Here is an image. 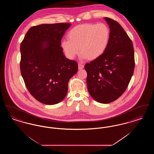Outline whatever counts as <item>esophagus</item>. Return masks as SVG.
<instances>
[{
	"instance_id": "obj_1",
	"label": "esophagus",
	"mask_w": 154,
	"mask_h": 154,
	"mask_svg": "<svg viewBox=\"0 0 154 154\" xmlns=\"http://www.w3.org/2000/svg\"><path fill=\"white\" fill-rule=\"evenodd\" d=\"M78 66H79V69H80V70L84 68V66L82 64H81V63H79V65H78Z\"/></svg>"
}]
</instances>
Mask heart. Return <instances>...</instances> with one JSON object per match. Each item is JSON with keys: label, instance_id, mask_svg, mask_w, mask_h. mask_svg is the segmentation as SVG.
<instances>
[{"label": "heart", "instance_id": "1", "mask_svg": "<svg viewBox=\"0 0 154 154\" xmlns=\"http://www.w3.org/2000/svg\"><path fill=\"white\" fill-rule=\"evenodd\" d=\"M110 35V29L105 23L82 24L70 30L68 40L62 41L61 45L69 58H74L80 48L82 58L94 60L102 56L107 49Z\"/></svg>", "mask_w": 154, "mask_h": 154}]
</instances>
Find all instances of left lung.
<instances>
[{"instance_id": "obj_1", "label": "left lung", "mask_w": 154, "mask_h": 154, "mask_svg": "<svg viewBox=\"0 0 154 154\" xmlns=\"http://www.w3.org/2000/svg\"><path fill=\"white\" fill-rule=\"evenodd\" d=\"M110 29L109 43L102 56L86 63L87 84L96 102H112L122 95L131 80L134 69L131 39L116 21L104 18Z\"/></svg>"}]
</instances>
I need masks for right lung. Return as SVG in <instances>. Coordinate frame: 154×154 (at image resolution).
Returning a JSON list of instances; mask_svg holds the SVG:
<instances>
[{
	"instance_id": "add662e5",
	"label": "right lung",
	"mask_w": 154,
	"mask_h": 154,
	"mask_svg": "<svg viewBox=\"0 0 154 154\" xmlns=\"http://www.w3.org/2000/svg\"><path fill=\"white\" fill-rule=\"evenodd\" d=\"M69 23L41 24L30 28L21 46L20 70L30 94L52 105L65 97L68 82L78 70L76 61L66 58L61 39Z\"/></svg>"
}]
</instances>
